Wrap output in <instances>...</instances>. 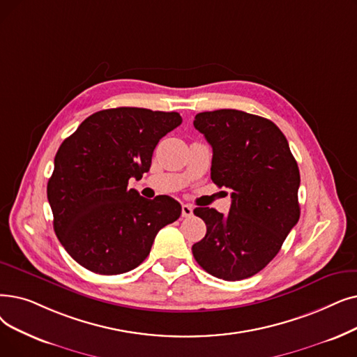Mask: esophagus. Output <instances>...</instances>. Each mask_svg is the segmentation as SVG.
<instances>
[{
	"instance_id": "esophagus-1",
	"label": "esophagus",
	"mask_w": 357,
	"mask_h": 357,
	"mask_svg": "<svg viewBox=\"0 0 357 357\" xmlns=\"http://www.w3.org/2000/svg\"><path fill=\"white\" fill-rule=\"evenodd\" d=\"M192 215V207L190 204H182V217H191Z\"/></svg>"
}]
</instances>
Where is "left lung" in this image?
<instances>
[{
	"label": "left lung",
	"instance_id": "obj_1",
	"mask_svg": "<svg viewBox=\"0 0 357 357\" xmlns=\"http://www.w3.org/2000/svg\"><path fill=\"white\" fill-rule=\"evenodd\" d=\"M194 127L213 147L211 181L234 192L226 215L208 207L194 210L207 234L192 245V254L208 274L243 280L268 264L299 220V167L270 119L219 109L197 114Z\"/></svg>",
	"mask_w": 357,
	"mask_h": 357
}]
</instances>
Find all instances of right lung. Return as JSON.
<instances>
[{
	"label": "right lung",
	"mask_w": 357,
	"mask_h": 357,
	"mask_svg": "<svg viewBox=\"0 0 357 357\" xmlns=\"http://www.w3.org/2000/svg\"><path fill=\"white\" fill-rule=\"evenodd\" d=\"M181 122L178 112L115 107L86 118L59 146L46 191L55 234L80 266L127 273L147 258L158 231L179 219L176 199H146L128 181L149 172L159 140Z\"/></svg>",
	"instance_id": "right-lung-1"
}]
</instances>
